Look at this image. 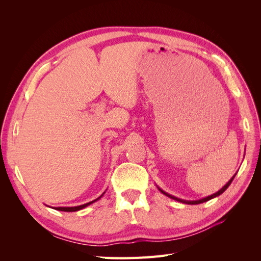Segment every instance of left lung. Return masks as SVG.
Listing matches in <instances>:
<instances>
[{
  "mask_svg": "<svg viewBox=\"0 0 261 261\" xmlns=\"http://www.w3.org/2000/svg\"><path fill=\"white\" fill-rule=\"evenodd\" d=\"M235 175H236V173H235ZM235 175L227 181V183L220 189L219 192H217L216 194H213V195H210V196H208V197H206V198H202V199H199V200H192V201H188V200H184V199H179V198H177V197H174V196H172V195H170V194H168V193H165L164 191H162L161 188H159V191L163 194V195H165V196H168V197H170V198H172V199H174V200H177V201H179V202H183V203H187V204H198V203H202V202H206V201H208V200H210V199H212V198H215V197H217V196H220L221 194H222L223 192H225L226 191V188L231 185V183H232V180L234 179V177H235Z\"/></svg>",
  "mask_w": 261,
  "mask_h": 261,
  "instance_id": "1",
  "label": "left lung"
}]
</instances>
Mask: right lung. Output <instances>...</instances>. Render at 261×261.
<instances>
[{
	"label": "right lung",
	"instance_id": "1",
	"mask_svg": "<svg viewBox=\"0 0 261 261\" xmlns=\"http://www.w3.org/2000/svg\"><path fill=\"white\" fill-rule=\"evenodd\" d=\"M105 194V193H103ZM103 194H102L99 198H97V199H94V200H92V201H90V202H87V203H85V204H82V206H77V207H57L55 208V210H59V211H65V212H74V211H78V210H81V209H84L85 207H87V206H89V204H91V203H93L94 201H97V200H99L102 196H103Z\"/></svg>",
	"mask_w": 261,
	"mask_h": 261
}]
</instances>
